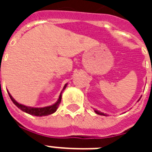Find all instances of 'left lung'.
I'll use <instances>...</instances> for the list:
<instances>
[{"label":"left lung","mask_w":152,"mask_h":152,"mask_svg":"<svg viewBox=\"0 0 152 152\" xmlns=\"http://www.w3.org/2000/svg\"><path fill=\"white\" fill-rule=\"evenodd\" d=\"M141 99V98H140ZM140 99H139V100H140ZM139 100H138V101H139ZM95 111V113H96V114H99V115H102V116H107V114H104V113H101V112H99V111H97V110H94Z\"/></svg>","instance_id":"left-lung-1"}]
</instances>
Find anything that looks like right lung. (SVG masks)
<instances>
[{"mask_svg": "<svg viewBox=\"0 0 152 152\" xmlns=\"http://www.w3.org/2000/svg\"><path fill=\"white\" fill-rule=\"evenodd\" d=\"M67 87V84L64 86L63 88L62 91L65 89V88ZM60 94L59 98L58 101L56 102V103H54L53 105L49 106V107H41V108H35V107H26V106H24L23 104H20V103H17L13 97H12L11 95L10 94V93L8 92V94L10 96V99L13 101V103L18 107L19 109H20L21 110L23 111V112L26 113H29L30 115H33V116H48V115H50V114H52L53 113L56 112L57 110L58 107L59 106L60 103H61V93Z\"/></svg>", "mask_w": 152, "mask_h": 152, "instance_id": "add662e5", "label": "right lung"}]
</instances>
